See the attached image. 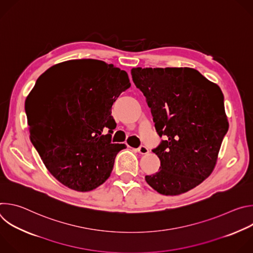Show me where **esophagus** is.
Instances as JSON below:
<instances>
[{
    "instance_id": "1",
    "label": "esophagus",
    "mask_w": 253,
    "mask_h": 253,
    "mask_svg": "<svg viewBox=\"0 0 253 253\" xmlns=\"http://www.w3.org/2000/svg\"><path fill=\"white\" fill-rule=\"evenodd\" d=\"M137 150H138V152H139L140 154H147V153L149 152V149H148L146 146H144V145L139 146V148H138Z\"/></svg>"
}]
</instances>
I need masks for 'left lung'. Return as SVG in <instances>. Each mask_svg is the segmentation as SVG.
<instances>
[{"label": "left lung", "instance_id": "left-lung-1", "mask_svg": "<svg viewBox=\"0 0 253 253\" xmlns=\"http://www.w3.org/2000/svg\"><path fill=\"white\" fill-rule=\"evenodd\" d=\"M131 75L166 138L152 150L160 167L146 182L163 195L187 192L211 174L228 131L222 91L187 67L133 68Z\"/></svg>", "mask_w": 253, "mask_h": 253}]
</instances>
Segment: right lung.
I'll return each instance as SVG.
<instances>
[{
  "instance_id": "obj_1",
  "label": "right lung",
  "mask_w": 253,
  "mask_h": 253,
  "mask_svg": "<svg viewBox=\"0 0 253 253\" xmlns=\"http://www.w3.org/2000/svg\"><path fill=\"white\" fill-rule=\"evenodd\" d=\"M130 86L125 71L93 59L57 64L36 82L25 103L30 138L62 184L86 192L109 178L125 148L111 143L112 105Z\"/></svg>"
}]
</instances>
